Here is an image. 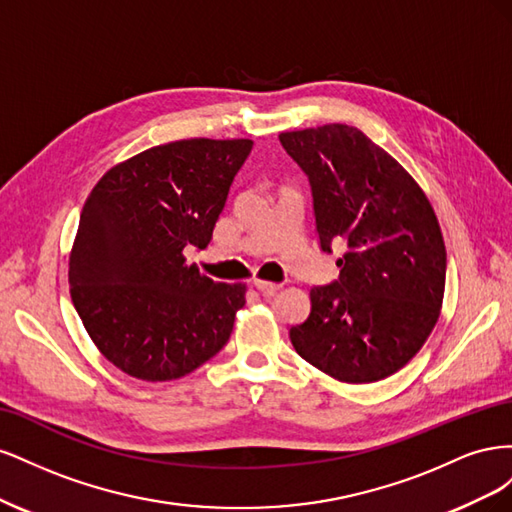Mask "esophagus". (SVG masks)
<instances>
[{"instance_id":"1","label":"esophagus","mask_w":512,"mask_h":512,"mask_svg":"<svg viewBox=\"0 0 512 512\" xmlns=\"http://www.w3.org/2000/svg\"><path fill=\"white\" fill-rule=\"evenodd\" d=\"M252 284L258 292L265 294V297H273V294L280 290V284H271V282H262V280H254Z\"/></svg>"}]
</instances>
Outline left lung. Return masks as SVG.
<instances>
[{
  "label": "left lung",
  "instance_id": "left-lung-1",
  "mask_svg": "<svg viewBox=\"0 0 512 512\" xmlns=\"http://www.w3.org/2000/svg\"><path fill=\"white\" fill-rule=\"evenodd\" d=\"M280 143L312 188L320 250L344 245L339 277L309 290L312 309L290 342L342 382L389 378L440 316L446 250L436 213L401 164L346 123L282 132Z\"/></svg>",
  "mask_w": 512,
  "mask_h": 512
}]
</instances>
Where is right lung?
<instances>
[{
  "label": "right lung",
  "instance_id": "add662e5",
  "mask_svg": "<svg viewBox=\"0 0 512 512\" xmlns=\"http://www.w3.org/2000/svg\"><path fill=\"white\" fill-rule=\"evenodd\" d=\"M252 141L188 138L151 147L96 183L70 254V294L98 350L128 376L175 380L218 354L243 284L188 265L205 250Z\"/></svg>",
  "mask_w": 512,
  "mask_h": 512
}]
</instances>
